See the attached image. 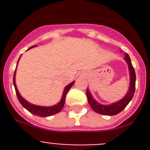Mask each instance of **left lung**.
<instances>
[{
    "label": "left lung",
    "mask_w": 150,
    "mask_h": 150,
    "mask_svg": "<svg viewBox=\"0 0 150 150\" xmlns=\"http://www.w3.org/2000/svg\"><path fill=\"white\" fill-rule=\"evenodd\" d=\"M125 60L126 61L128 64V67H129L131 81H130V88L129 90H128V92L124 97V98H122L120 101L116 102V103L110 104V105H102V104L98 103L95 100H94L88 89L86 90V96L87 98H88V104L91 106V108L98 113L106 115V116H114V115L118 114L125 109V107L128 105V103L131 101V100L133 98L135 91L136 74H135L134 69L132 66V62H131L130 57L128 54H125Z\"/></svg>",
    "instance_id": "8db88e82"
}]
</instances>
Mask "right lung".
Instances as JSON below:
<instances>
[{"label":"right lung","instance_id":"right-lung-1","mask_svg":"<svg viewBox=\"0 0 150 150\" xmlns=\"http://www.w3.org/2000/svg\"><path fill=\"white\" fill-rule=\"evenodd\" d=\"M32 47H34V46H31L30 48H32ZM17 64H18V62H17ZM15 74L16 70L15 72H14V75H13V85H14V87H15L16 93L17 98H18L19 102H20L21 104H22L26 110H28L29 112L33 113L34 115H36V116H42V117H46V116H52V115L56 114V113H58V112H59L62 110L64 105V103H65V98L66 95H67V93L68 92L70 88L72 87V86L74 83V81L72 82V83H70L69 85H67V86L65 87L63 95H62V100H61V101L59 102V104H56V105L55 106H52V107H40V106L33 105V104H30V103H28V101H26V100L21 96L20 94L18 93V89H17L16 86Z\"/></svg>","mask_w":150,"mask_h":150}]
</instances>
